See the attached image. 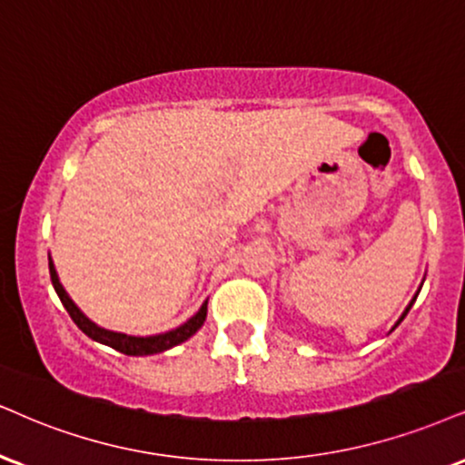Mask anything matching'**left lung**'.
Returning a JSON list of instances; mask_svg holds the SVG:
<instances>
[{
    "instance_id": "obj_1",
    "label": "left lung",
    "mask_w": 465,
    "mask_h": 465,
    "mask_svg": "<svg viewBox=\"0 0 465 465\" xmlns=\"http://www.w3.org/2000/svg\"><path fill=\"white\" fill-rule=\"evenodd\" d=\"M422 282H425V278H422ZM420 289H422V284H420V286H418V291H416V295H414V297H411V302H410V303H408V308H405V311H403V314H401V317H399V321H397V323H394V328H397V325H399V323H401V321H403V319H405V317H408V312H410V308H411V306H414V302H416V297H418V293H420ZM394 328H392V330H394ZM392 330H391V331H392Z\"/></svg>"
}]
</instances>
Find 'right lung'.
Masks as SVG:
<instances>
[{"instance_id":"add662e5","label":"right lung","mask_w":465,"mask_h":465,"mask_svg":"<svg viewBox=\"0 0 465 465\" xmlns=\"http://www.w3.org/2000/svg\"><path fill=\"white\" fill-rule=\"evenodd\" d=\"M49 273H51V282H54L55 293H57V297H60L62 306L66 308V312L71 314L74 325H77V328L82 330L88 338L101 342V345L116 349V351L124 353V355H154V353L168 351V349L181 345V342H185L187 338H192L193 334H196V331L203 328V323L206 319V303L209 302H204L203 306H200V311L193 314V317H189L185 323L179 325V328H174V330L163 331V334L131 336V334H124V331L105 330V328H101V325H96L93 319L85 317V314L82 312V308H79L77 303L71 300V295L66 293V289L62 286L60 278H57L55 265H54V261H51V256H49Z\"/></svg>"}]
</instances>
